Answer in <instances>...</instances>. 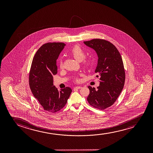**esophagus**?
<instances>
[{
    "label": "esophagus",
    "instance_id": "esophagus-1",
    "mask_svg": "<svg viewBox=\"0 0 153 153\" xmlns=\"http://www.w3.org/2000/svg\"><path fill=\"white\" fill-rule=\"evenodd\" d=\"M80 88H82V87L81 86H77V87H74V90H76V89H80Z\"/></svg>",
    "mask_w": 153,
    "mask_h": 153
}]
</instances>
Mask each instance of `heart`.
<instances>
[{
	"label": "heart",
	"instance_id": "obj_1",
	"mask_svg": "<svg viewBox=\"0 0 153 153\" xmlns=\"http://www.w3.org/2000/svg\"><path fill=\"white\" fill-rule=\"evenodd\" d=\"M70 53L75 59L78 61H82V64L84 67L87 68L91 67L92 65V60L89 58H85L86 56V53L84 50L79 45H75L73 46L70 50ZM63 67V62L62 59H59V67L62 68ZM76 81L78 82L79 79L76 78Z\"/></svg>",
	"mask_w": 153,
	"mask_h": 153
}]
</instances>
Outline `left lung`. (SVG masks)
Returning <instances> with one entry per match:
<instances>
[{
    "instance_id": "8db88e82",
    "label": "left lung",
    "mask_w": 153,
    "mask_h": 153,
    "mask_svg": "<svg viewBox=\"0 0 153 153\" xmlns=\"http://www.w3.org/2000/svg\"><path fill=\"white\" fill-rule=\"evenodd\" d=\"M84 43L98 56L95 73L100 80L97 89L88 86L87 101L92 107L105 110L114 104L123 88L126 73L123 61L117 48L107 40L95 39Z\"/></svg>"
}]
</instances>
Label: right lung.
<instances>
[{"instance_id": "obj_1", "label": "right lung", "mask_w": 153, "mask_h": 153, "mask_svg": "<svg viewBox=\"0 0 153 153\" xmlns=\"http://www.w3.org/2000/svg\"><path fill=\"white\" fill-rule=\"evenodd\" d=\"M63 42H48L34 55L30 70V89L44 110L55 113L65 107L72 90L59 91L53 85V75L57 73L56 59L65 46Z\"/></svg>"}]
</instances>
